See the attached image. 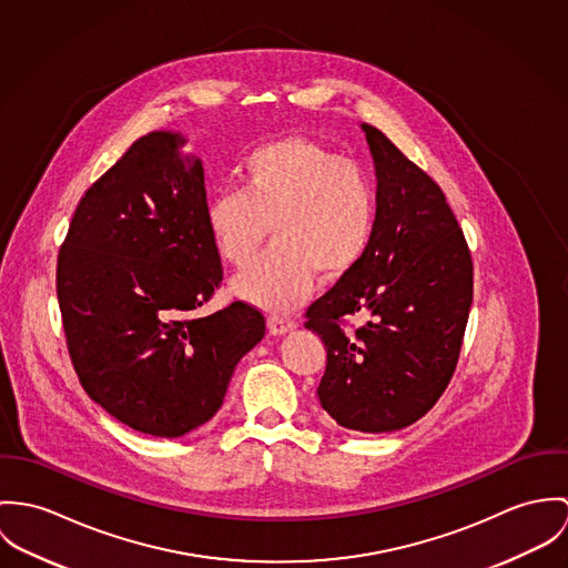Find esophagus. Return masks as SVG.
Segmentation results:
<instances>
[{"instance_id":"1","label":"esophagus","mask_w":568,"mask_h":568,"mask_svg":"<svg viewBox=\"0 0 568 568\" xmlns=\"http://www.w3.org/2000/svg\"><path fill=\"white\" fill-rule=\"evenodd\" d=\"M267 328H270V333H274V335H285V333H290V331L296 328V322L290 320V317H283V315H270V317H267Z\"/></svg>"}]
</instances>
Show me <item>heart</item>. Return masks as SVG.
Segmentation results:
<instances>
[{"label": "heart", "instance_id": "1", "mask_svg": "<svg viewBox=\"0 0 568 568\" xmlns=\"http://www.w3.org/2000/svg\"><path fill=\"white\" fill-rule=\"evenodd\" d=\"M242 190L220 191L204 206L209 235L229 263L242 267L235 281L244 301L270 312H287L324 281L346 276L368 253L377 229V193L355 161L314 141L287 136L246 154Z\"/></svg>", "mask_w": 568, "mask_h": 568}]
</instances>
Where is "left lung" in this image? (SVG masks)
Wrapping results in <instances>:
<instances>
[{"mask_svg": "<svg viewBox=\"0 0 568 568\" xmlns=\"http://www.w3.org/2000/svg\"><path fill=\"white\" fill-rule=\"evenodd\" d=\"M377 172L364 258L307 310L326 348L322 409L344 429L389 434L423 418L455 373L473 305V258L438 183L362 124ZM348 314L367 322L343 333Z\"/></svg>", "mask_w": 568, "mask_h": 568, "instance_id": "obj_1", "label": "left lung"}]
</instances>
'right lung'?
I'll return each instance as SVG.
<instances>
[{"instance_id":"1","label":"right lung","mask_w":568,"mask_h":568,"mask_svg":"<svg viewBox=\"0 0 568 568\" xmlns=\"http://www.w3.org/2000/svg\"><path fill=\"white\" fill-rule=\"evenodd\" d=\"M181 132L154 130L75 206L57 265L71 364L113 418L154 438H181L224 403L265 317L235 301L195 315L222 281L204 222L202 161Z\"/></svg>"}]
</instances>
